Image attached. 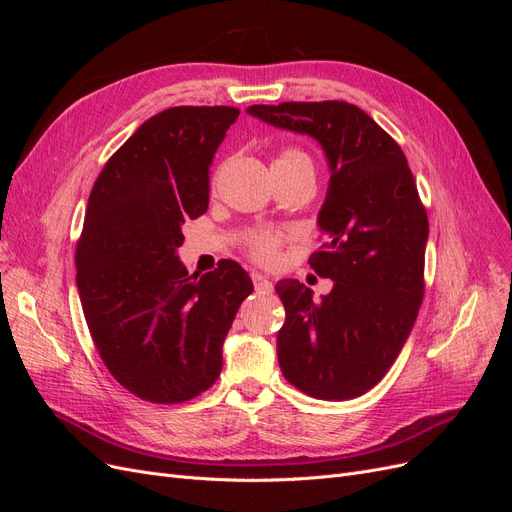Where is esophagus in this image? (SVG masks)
<instances>
[{"instance_id":"1","label":"esophagus","mask_w":512,"mask_h":512,"mask_svg":"<svg viewBox=\"0 0 512 512\" xmlns=\"http://www.w3.org/2000/svg\"><path fill=\"white\" fill-rule=\"evenodd\" d=\"M252 282H254V288L258 292H271L273 290V282L269 280V277L260 275V273H252Z\"/></svg>"}]
</instances>
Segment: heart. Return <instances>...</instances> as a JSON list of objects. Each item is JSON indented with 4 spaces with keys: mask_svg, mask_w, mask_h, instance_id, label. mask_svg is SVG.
Listing matches in <instances>:
<instances>
[{
    "mask_svg": "<svg viewBox=\"0 0 512 512\" xmlns=\"http://www.w3.org/2000/svg\"><path fill=\"white\" fill-rule=\"evenodd\" d=\"M273 164H309L312 166V160H309L307 153H303L301 149L288 147L280 153V156H277V160ZM282 243H284V235H280V232L258 230V232H252L245 247H247V254H250L252 260H256L258 265H275L277 258H280Z\"/></svg>",
    "mask_w": 512,
    "mask_h": 512,
    "instance_id": "1",
    "label": "heart"
}]
</instances>
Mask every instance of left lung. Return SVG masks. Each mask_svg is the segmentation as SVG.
Wrapping results in <instances>:
<instances>
[{
  "mask_svg": "<svg viewBox=\"0 0 512 512\" xmlns=\"http://www.w3.org/2000/svg\"><path fill=\"white\" fill-rule=\"evenodd\" d=\"M247 113L316 138L331 179L318 226L327 243L309 265L333 280L320 301L297 280L277 282L284 378L309 397L352 399L384 378L423 303L429 222L404 151L359 106L254 104Z\"/></svg>",
  "mask_w": 512,
  "mask_h": 512,
  "instance_id": "1",
  "label": "left lung"
}]
</instances>
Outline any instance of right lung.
Masks as SVG:
<instances>
[{
	"mask_svg": "<svg viewBox=\"0 0 512 512\" xmlns=\"http://www.w3.org/2000/svg\"><path fill=\"white\" fill-rule=\"evenodd\" d=\"M235 106L153 115L102 168L76 243V286L91 339L113 378L151 404H181L218 380L222 344L254 290L220 260L200 280L177 256L181 226L209 207V168Z\"/></svg>",
	"mask_w": 512,
	"mask_h": 512,
	"instance_id": "1",
	"label": "right lung"
}]
</instances>
